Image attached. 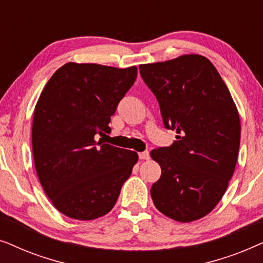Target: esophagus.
<instances>
[{"mask_svg": "<svg viewBox=\"0 0 263 263\" xmlns=\"http://www.w3.org/2000/svg\"><path fill=\"white\" fill-rule=\"evenodd\" d=\"M139 158L141 160H148L149 159V153L147 152V151H145V152L139 153Z\"/></svg>", "mask_w": 263, "mask_h": 263, "instance_id": "1", "label": "esophagus"}]
</instances>
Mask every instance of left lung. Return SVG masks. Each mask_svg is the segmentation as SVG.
<instances>
[{"instance_id": "8db88e82", "label": "left lung", "mask_w": 263, "mask_h": 263, "mask_svg": "<svg viewBox=\"0 0 263 263\" xmlns=\"http://www.w3.org/2000/svg\"><path fill=\"white\" fill-rule=\"evenodd\" d=\"M140 74L159 103L165 128L176 141L151 157L161 176L151 188L158 211L181 222L207 215L221 200L235 171L240 122L228 86L212 62L183 55L140 64Z\"/></svg>"}]
</instances>
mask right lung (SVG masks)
Instances as JSON below:
<instances>
[{
	"label": "right lung",
	"instance_id": "right-lung-1",
	"mask_svg": "<svg viewBox=\"0 0 263 263\" xmlns=\"http://www.w3.org/2000/svg\"><path fill=\"white\" fill-rule=\"evenodd\" d=\"M138 68L69 62L41 93L32 124L39 182L57 211L92 220L112 210L138 153L104 143L111 116L136 80Z\"/></svg>",
	"mask_w": 263,
	"mask_h": 263
}]
</instances>
